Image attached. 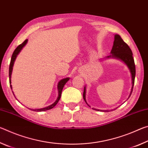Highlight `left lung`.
Listing matches in <instances>:
<instances>
[{
	"instance_id": "8db88e82",
	"label": "left lung",
	"mask_w": 148,
	"mask_h": 148,
	"mask_svg": "<svg viewBox=\"0 0 148 148\" xmlns=\"http://www.w3.org/2000/svg\"><path fill=\"white\" fill-rule=\"evenodd\" d=\"M111 55L109 56L106 57V58H116L117 59H119L125 62V64L128 66V68L131 72V78H132V88L131 92L129 96V98L131 97L132 94V90H133L134 84V79H135V75H136V68H135V64L134 61L132 57V52L131 51V48L123 40V39L121 38V36L119 34H115L114 36V45L112 47ZM86 87H84V94L83 97L85 102L86 104L90 106L89 105L87 104L86 99ZM128 98V99H129ZM95 110H97V111H101V112H109V110H97L96 108H92Z\"/></svg>"
}]
</instances>
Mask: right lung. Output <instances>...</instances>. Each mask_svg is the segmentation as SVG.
Segmentation results:
<instances>
[{"label":"right lung","mask_w":148,"mask_h":148,"mask_svg":"<svg viewBox=\"0 0 148 148\" xmlns=\"http://www.w3.org/2000/svg\"><path fill=\"white\" fill-rule=\"evenodd\" d=\"M27 41L28 40H25L23 43L21 44L20 45H19L18 46L16 47V49L14 50L13 54L12 56V58H11V61H10V67H9V79H10V87L11 89H12V87L11 85V76H12V69H13V66L15 62V60H16V57L17 56V55L19 53V52L21 51V50L23 49V47L25 46L26 44L27 43ZM69 77H66V78H64L61 80H60L58 83V85H57V89H58V97L55 102H53V104L50 105V106H47L46 108H40V109H31L32 111H36V112H42V111H46V110H48L51 108H53L54 106H56V105L57 104V102H59L60 98H61V92H62V90L63 89L64 86L67 82L69 80ZM13 92V91H12ZM14 94V92H13ZM14 95L15 96V95L14 94Z\"/></svg>","instance_id":"1"}]
</instances>
